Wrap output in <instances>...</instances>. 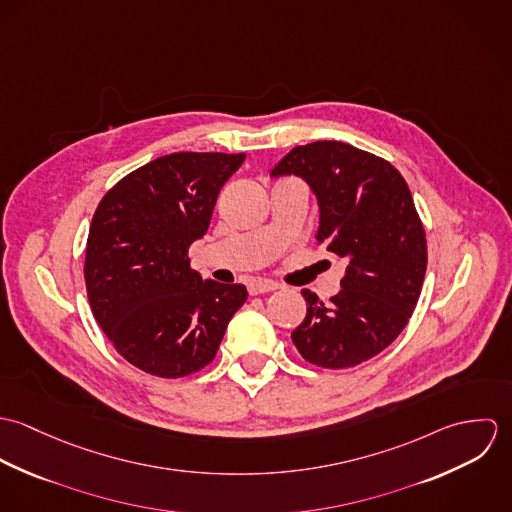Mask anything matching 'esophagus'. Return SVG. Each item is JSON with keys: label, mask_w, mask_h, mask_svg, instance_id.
Returning a JSON list of instances; mask_svg holds the SVG:
<instances>
[{"label": "esophagus", "mask_w": 512, "mask_h": 512, "mask_svg": "<svg viewBox=\"0 0 512 512\" xmlns=\"http://www.w3.org/2000/svg\"><path fill=\"white\" fill-rule=\"evenodd\" d=\"M278 288H280V286H278L276 282H270V280H254V282H250L248 292H250V295H258V293L274 292V290H278Z\"/></svg>", "instance_id": "obj_1"}]
</instances>
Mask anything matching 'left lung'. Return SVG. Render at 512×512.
I'll list each match as a JSON object with an SVG mask.
<instances>
[{"mask_svg": "<svg viewBox=\"0 0 512 512\" xmlns=\"http://www.w3.org/2000/svg\"><path fill=\"white\" fill-rule=\"evenodd\" d=\"M280 175L307 181L319 203L317 242L349 258L329 303L301 290L307 315L293 345L311 365H361L402 333L422 292L428 244L408 183L386 159L327 140L293 147L272 169Z\"/></svg>", "mask_w": 512, "mask_h": 512, "instance_id": "8db88e82", "label": "left lung"}]
</instances>
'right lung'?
<instances>
[{
    "mask_svg": "<svg viewBox=\"0 0 512 512\" xmlns=\"http://www.w3.org/2000/svg\"><path fill=\"white\" fill-rule=\"evenodd\" d=\"M244 157L169 153L128 173L98 203L84 258L90 309L114 349L147 374L179 378L209 365L248 297L242 284L203 280L187 256Z\"/></svg>",
    "mask_w": 512,
    "mask_h": 512,
    "instance_id": "obj_1",
    "label": "right lung"
}]
</instances>
